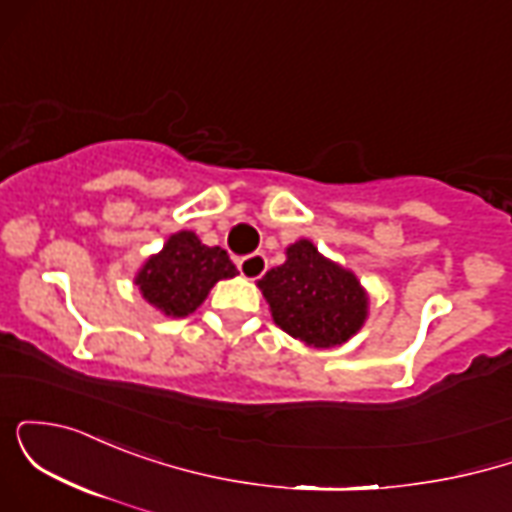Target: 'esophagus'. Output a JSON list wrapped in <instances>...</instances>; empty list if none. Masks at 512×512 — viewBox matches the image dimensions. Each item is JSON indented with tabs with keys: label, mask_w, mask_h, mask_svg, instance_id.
Instances as JSON below:
<instances>
[{
	"label": "esophagus",
	"mask_w": 512,
	"mask_h": 512,
	"mask_svg": "<svg viewBox=\"0 0 512 512\" xmlns=\"http://www.w3.org/2000/svg\"><path fill=\"white\" fill-rule=\"evenodd\" d=\"M238 269L245 279H260L267 272V257H264V252H252L238 262Z\"/></svg>",
	"instance_id": "1"
}]
</instances>
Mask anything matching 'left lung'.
<instances>
[{
	"label": "left lung",
	"instance_id": "1",
	"mask_svg": "<svg viewBox=\"0 0 512 512\" xmlns=\"http://www.w3.org/2000/svg\"><path fill=\"white\" fill-rule=\"evenodd\" d=\"M276 325L308 346L349 342L368 315V293L354 272L327 260L310 240L286 248V262L257 281Z\"/></svg>",
	"mask_w": 512,
	"mask_h": 512
}]
</instances>
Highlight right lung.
Wrapping results in <instances>:
<instances>
[{"instance_id":"right-lung-1","label":"right lung","mask_w":512,"mask_h":512,"mask_svg":"<svg viewBox=\"0 0 512 512\" xmlns=\"http://www.w3.org/2000/svg\"><path fill=\"white\" fill-rule=\"evenodd\" d=\"M236 274V264L228 260L226 250L209 248L192 231H180L168 238L158 255L144 262L134 284L146 303L163 315L187 317L204 303L216 281Z\"/></svg>"}]
</instances>
